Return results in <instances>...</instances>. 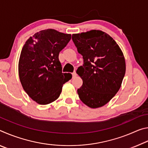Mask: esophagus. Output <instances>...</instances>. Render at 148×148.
Returning <instances> with one entry per match:
<instances>
[{"mask_svg":"<svg viewBox=\"0 0 148 148\" xmlns=\"http://www.w3.org/2000/svg\"><path fill=\"white\" fill-rule=\"evenodd\" d=\"M77 76V74H76V72H73V73H72V76H73V77H75Z\"/></svg>","mask_w":148,"mask_h":148,"instance_id":"34e87169","label":"esophagus"}]
</instances>
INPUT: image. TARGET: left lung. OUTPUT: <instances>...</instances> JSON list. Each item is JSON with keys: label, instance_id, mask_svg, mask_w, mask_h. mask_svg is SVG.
Here are the masks:
<instances>
[{"label": "left lung", "instance_id": "left-lung-1", "mask_svg": "<svg viewBox=\"0 0 148 148\" xmlns=\"http://www.w3.org/2000/svg\"><path fill=\"white\" fill-rule=\"evenodd\" d=\"M72 38L84 59L76 71L83 80L77 91L79 99L91 108L103 106L121 86L126 71L123 53L116 42L100 30L73 34Z\"/></svg>", "mask_w": 148, "mask_h": 148}]
</instances>
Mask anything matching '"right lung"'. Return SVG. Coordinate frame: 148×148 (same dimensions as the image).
Returning <instances> with one entry per match:
<instances>
[{
  "label": "right lung",
  "instance_id": "right-lung-1",
  "mask_svg": "<svg viewBox=\"0 0 148 148\" xmlns=\"http://www.w3.org/2000/svg\"><path fill=\"white\" fill-rule=\"evenodd\" d=\"M71 39V34L42 30L26 41L20 54L18 72L25 91L37 103H51L59 98L62 86L72 78L62 73L59 52Z\"/></svg>",
  "mask_w": 148,
  "mask_h": 148
}]
</instances>
